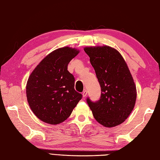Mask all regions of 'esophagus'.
<instances>
[{
    "label": "esophagus",
    "mask_w": 160,
    "mask_h": 160,
    "mask_svg": "<svg viewBox=\"0 0 160 160\" xmlns=\"http://www.w3.org/2000/svg\"><path fill=\"white\" fill-rule=\"evenodd\" d=\"M87 94V90H84V92H82V96H83L84 98V97H86Z\"/></svg>",
    "instance_id": "34e87169"
}]
</instances>
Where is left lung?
I'll return each instance as SVG.
<instances>
[{
    "label": "left lung",
    "mask_w": 160,
    "mask_h": 160,
    "mask_svg": "<svg viewBox=\"0 0 160 160\" xmlns=\"http://www.w3.org/2000/svg\"><path fill=\"white\" fill-rule=\"evenodd\" d=\"M101 88L96 102L87 98L95 119L103 126L112 128L125 121L135 105L137 90L126 62L110 46L86 47Z\"/></svg>",
    "instance_id": "1"
}]
</instances>
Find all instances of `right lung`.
<instances>
[{
	"instance_id": "obj_1",
	"label": "right lung",
	"mask_w": 160,
	"mask_h": 160,
	"mask_svg": "<svg viewBox=\"0 0 160 160\" xmlns=\"http://www.w3.org/2000/svg\"><path fill=\"white\" fill-rule=\"evenodd\" d=\"M79 53L77 49L63 47L43 58L28 78L26 96L36 117L45 123L57 125L64 121L82 99L74 89L75 78L68 64Z\"/></svg>"
}]
</instances>
